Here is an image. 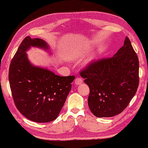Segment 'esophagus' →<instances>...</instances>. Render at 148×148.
<instances>
[{"label":"esophagus","mask_w":148,"mask_h":148,"mask_svg":"<svg viewBox=\"0 0 148 148\" xmlns=\"http://www.w3.org/2000/svg\"><path fill=\"white\" fill-rule=\"evenodd\" d=\"M83 83V79L81 77H77L76 78V79H75V83L76 84H81Z\"/></svg>","instance_id":"1"}]
</instances>
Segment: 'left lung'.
I'll return each mask as SVG.
<instances>
[{
  "label": "left lung",
  "mask_w": 148,
  "mask_h": 148,
  "mask_svg": "<svg viewBox=\"0 0 148 148\" xmlns=\"http://www.w3.org/2000/svg\"><path fill=\"white\" fill-rule=\"evenodd\" d=\"M139 63L130 39L112 57L89 63L80 75L90 88L89 108L94 116L112 117L123 111L136 93Z\"/></svg>",
  "instance_id": "left-lung-1"
}]
</instances>
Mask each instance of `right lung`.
<instances>
[{"label":"right lung","instance_id":"add662e5","mask_svg":"<svg viewBox=\"0 0 148 148\" xmlns=\"http://www.w3.org/2000/svg\"><path fill=\"white\" fill-rule=\"evenodd\" d=\"M31 46L49 49L41 39L27 36L23 40L9 66L12 96L17 109L27 119L37 123L52 121L64 106L75 76H60L32 65L26 53Z\"/></svg>","mask_w":148,"mask_h":148}]
</instances>
